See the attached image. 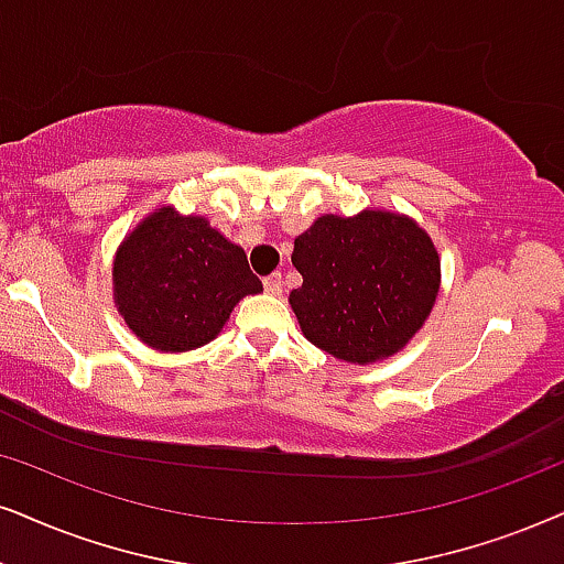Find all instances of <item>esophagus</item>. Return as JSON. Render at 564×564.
Instances as JSON below:
<instances>
[{"instance_id":"34e87169","label":"esophagus","mask_w":564,"mask_h":564,"mask_svg":"<svg viewBox=\"0 0 564 564\" xmlns=\"http://www.w3.org/2000/svg\"><path fill=\"white\" fill-rule=\"evenodd\" d=\"M262 286H265L268 294L281 296L283 294V278H281V273H270L265 281H262Z\"/></svg>"}]
</instances>
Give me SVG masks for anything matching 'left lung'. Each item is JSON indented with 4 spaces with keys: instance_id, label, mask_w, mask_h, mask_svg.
Listing matches in <instances>:
<instances>
[{
    "instance_id": "1",
    "label": "left lung",
    "mask_w": 564,
    "mask_h": 564,
    "mask_svg": "<svg viewBox=\"0 0 564 564\" xmlns=\"http://www.w3.org/2000/svg\"><path fill=\"white\" fill-rule=\"evenodd\" d=\"M291 262L304 278L289 302L306 340L351 365L401 351L440 289L432 239L395 213L317 218L294 241Z\"/></svg>"
}]
</instances>
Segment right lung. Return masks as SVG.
Listing matches in <instances>:
<instances>
[{"mask_svg":"<svg viewBox=\"0 0 564 564\" xmlns=\"http://www.w3.org/2000/svg\"><path fill=\"white\" fill-rule=\"evenodd\" d=\"M260 291L245 249L205 218H182L171 208L142 220L113 262V296L124 323L159 351L208 344L239 299Z\"/></svg>","mask_w":564,"mask_h":564,"instance_id":"right-lung-1","label":"right lung"}]
</instances>
